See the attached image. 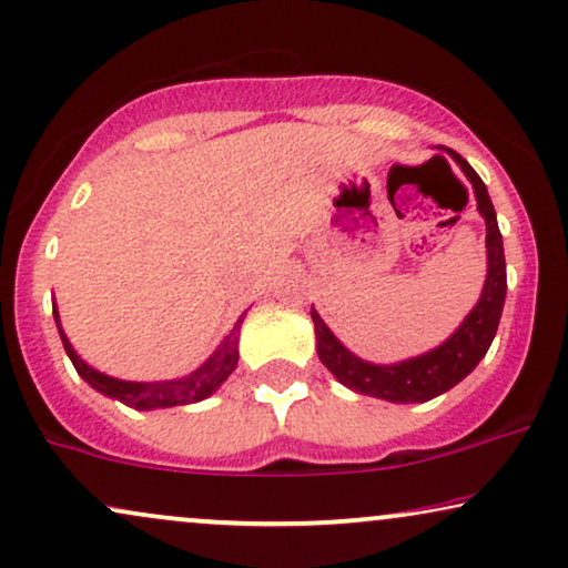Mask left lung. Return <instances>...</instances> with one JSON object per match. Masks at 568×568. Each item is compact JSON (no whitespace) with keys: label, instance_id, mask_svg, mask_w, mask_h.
<instances>
[{"label":"left lung","instance_id":"1","mask_svg":"<svg viewBox=\"0 0 568 568\" xmlns=\"http://www.w3.org/2000/svg\"><path fill=\"white\" fill-rule=\"evenodd\" d=\"M455 161L474 184L476 203L487 222V258L489 272L484 283L479 304L468 314L466 323L455 331L453 338H447L439 349L423 354V357L399 362V365H371L354 357L341 346V341L333 336L320 314L312 310L314 333H317V354L323 365L331 371L344 386L354 388L357 394L375 396V399L396 402V405H413V402H428L434 396L449 392L455 384H460L466 375L479 365L484 354L491 346L500 314L505 304V254H503V235L497 227V214L491 206L487 184L481 176L470 169V163L453 153Z\"/></svg>","mask_w":568,"mask_h":568}]
</instances>
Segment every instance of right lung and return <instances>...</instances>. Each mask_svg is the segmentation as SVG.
Returning <instances> with one entry per match:
<instances>
[{"label": "right lung", "instance_id": "obj_1", "mask_svg": "<svg viewBox=\"0 0 568 568\" xmlns=\"http://www.w3.org/2000/svg\"><path fill=\"white\" fill-rule=\"evenodd\" d=\"M54 312V323H58L60 338H63L65 354L71 357L73 367L81 378L87 381L89 386L98 388L105 396H113V399L124 402V405L134 409H153V407H176V405H193V402L206 399L209 394L216 392V386L222 381H227V375L235 371L237 365V336L230 333V338H224V344L219 346L214 357H211L206 365L197 367L193 375L180 381H163V384H134V381H119L111 378V375H102L89 367L84 359L73 352V346L68 344L63 327H60L58 310Z\"/></svg>", "mask_w": 568, "mask_h": 568}]
</instances>
